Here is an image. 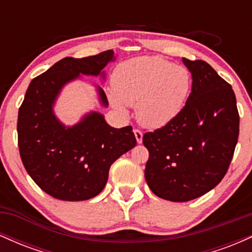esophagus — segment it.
Instances as JSON below:
<instances>
[{"label": "esophagus", "mask_w": 252, "mask_h": 252, "mask_svg": "<svg viewBox=\"0 0 252 252\" xmlns=\"http://www.w3.org/2000/svg\"><path fill=\"white\" fill-rule=\"evenodd\" d=\"M134 134H135V137H136V141H137V143H141V142H142L143 132L141 131L140 129H135V130H134Z\"/></svg>", "instance_id": "obj_1"}]
</instances>
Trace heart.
I'll use <instances>...</instances> for the list:
<instances>
[{"instance_id": "obj_1", "label": "heart", "mask_w": 252, "mask_h": 252, "mask_svg": "<svg viewBox=\"0 0 252 252\" xmlns=\"http://www.w3.org/2000/svg\"><path fill=\"white\" fill-rule=\"evenodd\" d=\"M111 102L115 108L136 105L143 126L167 124L184 108L190 90V76L182 66L158 57H140L121 63L112 74Z\"/></svg>"}]
</instances>
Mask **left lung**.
Here are the masks:
<instances>
[{
    "instance_id": "left-lung-1",
    "label": "left lung",
    "mask_w": 252,
    "mask_h": 252,
    "mask_svg": "<svg viewBox=\"0 0 252 252\" xmlns=\"http://www.w3.org/2000/svg\"><path fill=\"white\" fill-rule=\"evenodd\" d=\"M182 62L193 79L186 104L166 126L143 135L149 189L158 198L178 202L199 198L222 180L239 135L230 84L204 60Z\"/></svg>"
}]
</instances>
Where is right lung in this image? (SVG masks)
<instances>
[{
  "mask_svg": "<svg viewBox=\"0 0 252 252\" xmlns=\"http://www.w3.org/2000/svg\"><path fill=\"white\" fill-rule=\"evenodd\" d=\"M114 52L96 56L63 58L32 80L19 109L17 140L22 163L43 192L65 201H80L102 192L111 164L136 146L130 126H110L103 115L92 112L71 128L53 114L59 91L79 74L98 76ZM103 105H108L100 88Z\"/></svg>",
  "mask_w": 252,
  "mask_h": 252,
  "instance_id": "add662e5",
  "label": "right lung"
}]
</instances>
